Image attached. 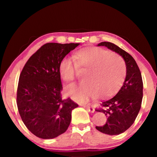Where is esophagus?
I'll use <instances>...</instances> for the list:
<instances>
[{"instance_id":"1","label":"esophagus","mask_w":157,"mask_h":157,"mask_svg":"<svg viewBox=\"0 0 157 157\" xmlns=\"http://www.w3.org/2000/svg\"><path fill=\"white\" fill-rule=\"evenodd\" d=\"M84 107L86 109V110L88 111H89V112H91V113H94V111H95V109L94 108V107H91V106H84Z\"/></svg>"}]
</instances>
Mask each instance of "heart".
<instances>
[{
  "label": "heart",
  "instance_id": "heart-1",
  "mask_svg": "<svg viewBox=\"0 0 157 157\" xmlns=\"http://www.w3.org/2000/svg\"><path fill=\"white\" fill-rule=\"evenodd\" d=\"M77 70L86 71L84 83L71 84L65 88L67 96L79 103H86L97 96L107 98L118 91L126 74L125 64L118 55L98 47L85 48L77 52L73 60L64 57L59 65V73L63 81H73Z\"/></svg>",
  "mask_w": 157,
  "mask_h": 157
}]
</instances>
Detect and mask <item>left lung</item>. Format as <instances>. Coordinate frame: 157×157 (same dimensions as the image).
Returning <instances> with one entry per match:
<instances>
[{"mask_svg": "<svg viewBox=\"0 0 157 157\" xmlns=\"http://www.w3.org/2000/svg\"><path fill=\"white\" fill-rule=\"evenodd\" d=\"M105 46L123 58L126 66V77L123 85L113 98L102 103V109L96 111L107 116L103 126H96L98 131L108 135H118L125 132L134 123L139 113L143 99L141 73L136 61L129 53L110 42H101Z\"/></svg>", "mask_w": 157, "mask_h": 157, "instance_id": "left-lung-1", "label": "left lung"}]
</instances>
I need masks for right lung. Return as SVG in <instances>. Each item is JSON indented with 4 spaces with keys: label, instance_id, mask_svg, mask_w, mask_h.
<instances>
[{
    "label": "right lung",
    "instance_id": "add662e5",
    "mask_svg": "<svg viewBox=\"0 0 157 157\" xmlns=\"http://www.w3.org/2000/svg\"><path fill=\"white\" fill-rule=\"evenodd\" d=\"M80 44L48 43L28 60L18 80L17 103L21 119L36 136L51 139L67 130L78 105L63 100L59 65Z\"/></svg>",
    "mask_w": 157,
    "mask_h": 157
}]
</instances>
